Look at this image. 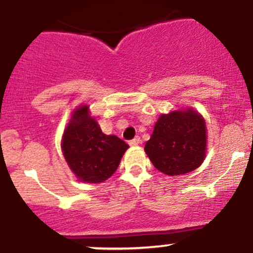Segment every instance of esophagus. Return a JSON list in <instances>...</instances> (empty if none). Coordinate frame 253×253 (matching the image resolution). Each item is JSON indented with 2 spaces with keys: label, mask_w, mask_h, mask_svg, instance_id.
Wrapping results in <instances>:
<instances>
[{
  "label": "esophagus",
  "mask_w": 253,
  "mask_h": 253,
  "mask_svg": "<svg viewBox=\"0 0 253 253\" xmlns=\"http://www.w3.org/2000/svg\"><path fill=\"white\" fill-rule=\"evenodd\" d=\"M141 143V138L138 137V136H136L135 138H132L131 141H129V145L130 146H137V145H140Z\"/></svg>",
  "instance_id": "obj_1"
}]
</instances>
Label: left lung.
I'll use <instances>...</instances> for the list:
<instances>
[{
	"instance_id": "1",
	"label": "left lung",
	"mask_w": 253,
	"mask_h": 253,
	"mask_svg": "<svg viewBox=\"0 0 253 253\" xmlns=\"http://www.w3.org/2000/svg\"><path fill=\"white\" fill-rule=\"evenodd\" d=\"M208 129L205 119L194 108L160 115L145 152L160 172L168 176L198 169L206 157Z\"/></svg>"
}]
</instances>
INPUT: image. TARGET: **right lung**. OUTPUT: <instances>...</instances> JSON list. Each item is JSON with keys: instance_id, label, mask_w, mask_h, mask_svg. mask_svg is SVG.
I'll list each match as a JSON object with an SVG mask.
<instances>
[{"instance_id": "add662e5", "label": "right lung", "mask_w": 253, "mask_h": 253, "mask_svg": "<svg viewBox=\"0 0 253 253\" xmlns=\"http://www.w3.org/2000/svg\"><path fill=\"white\" fill-rule=\"evenodd\" d=\"M129 146L116 135L101 131L88 105L72 111L64 130L61 151L77 180L84 183H101L115 173Z\"/></svg>"}]
</instances>
